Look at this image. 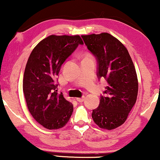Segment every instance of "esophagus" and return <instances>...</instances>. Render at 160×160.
I'll use <instances>...</instances> for the list:
<instances>
[{
	"mask_svg": "<svg viewBox=\"0 0 160 160\" xmlns=\"http://www.w3.org/2000/svg\"><path fill=\"white\" fill-rule=\"evenodd\" d=\"M76 100H77V101L79 102H82L84 100V97L77 98H76Z\"/></svg>",
	"mask_w": 160,
	"mask_h": 160,
	"instance_id": "obj_1",
	"label": "esophagus"
}]
</instances>
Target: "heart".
Masks as SVG:
<instances>
[{"mask_svg":"<svg viewBox=\"0 0 160 160\" xmlns=\"http://www.w3.org/2000/svg\"><path fill=\"white\" fill-rule=\"evenodd\" d=\"M92 58V55L90 54H89V53H87L86 54H85L84 55V59H85V58Z\"/></svg>","mask_w":160,"mask_h":160,"instance_id":"obj_1","label":"heart"}]
</instances>
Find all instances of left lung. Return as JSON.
Listing matches in <instances>:
<instances>
[{
  "instance_id": "1",
  "label": "left lung",
  "mask_w": 160,
  "mask_h": 160,
  "mask_svg": "<svg viewBox=\"0 0 160 160\" xmlns=\"http://www.w3.org/2000/svg\"><path fill=\"white\" fill-rule=\"evenodd\" d=\"M82 37L97 58L98 77L107 81L106 96H101L92 117L100 128L113 130L125 122L136 102L138 81L134 64L127 48L108 32Z\"/></svg>"
}]
</instances>
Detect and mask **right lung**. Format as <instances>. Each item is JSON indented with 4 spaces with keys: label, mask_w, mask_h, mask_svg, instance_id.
Listing matches in <instances>:
<instances>
[{
    "label": "right lung",
    "mask_w": 160,
    "mask_h": 160,
    "mask_svg": "<svg viewBox=\"0 0 160 160\" xmlns=\"http://www.w3.org/2000/svg\"><path fill=\"white\" fill-rule=\"evenodd\" d=\"M78 35H51L30 54L23 77V92L32 117L48 130L62 128L69 121L73 105L58 93L56 81L61 65L78 44Z\"/></svg>",
    "instance_id": "1"
}]
</instances>
